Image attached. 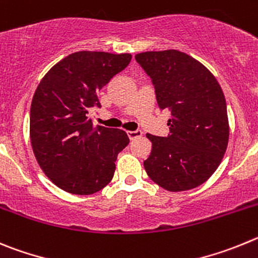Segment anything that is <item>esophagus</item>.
<instances>
[{"label": "esophagus", "instance_id": "obj_1", "mask_svg": "<svg viewBox=\"0 0 258 258\" xmlns=\"http://www.w3.org/2000/svg\"><path fill=\"white\" fill-rule=\"evenodd\" d=\"M127 135H128L130 140H135V139L140 138L141 135H143V132H141L140 130H136V131H127Z\"/></svg>", "mask_w": 258, "mask_h": 258}]
</instances>
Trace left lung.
<instances>
[{
	"instance_id": "8db88e82",
	"label": "left lung",
	"mask_w": 258,
	"mask_h": 258,
	"mask_svg": "<svg viewBox=\"0 0 258 258\" xmlns=\"http://www.w3.org/2000/svg\"><path fill=\"white\" fill-rule=\"evenodd\" d=\"M135 59L152 78L159 109L171 112L167 138L146 135L152 141L146 173L168 191L194 189L213 175L229 143L221 86L202 62L181 51H146Z\"/></svg>"
}]
</instances>
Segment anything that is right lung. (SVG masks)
Wrapping results in <instances>:
<instances>
[{
	"instance_id": "1",
	"label": "right lung",
	"mask_w": 258,
	"mask_h": 258,
	"mask_svg": "<svg viewBox=\"0 0 258 258\" xmlns=\"http://www.w3.org/2000/svg\"><path fill=\"white\" fill-rule=\"evenodd\" d=\"M131 54L78 51L55 64L41 80L31 105V144L45 175L77 196L97 192L112 181L118 153L128 145L118 128L94 127L97 92L123 71Z\"/></svg>"
}]
</instances>
